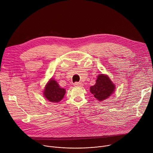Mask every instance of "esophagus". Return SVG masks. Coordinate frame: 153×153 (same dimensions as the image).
Returning a JSON list of instances; mask_svg holds the SVG:
<instances>
[{
	"label": "esophagus",
	"instance_id": "esophagus-1",
	"mask_svg": "<svg viewBox=\"0 0 153 153\" xmlns=\"http://www.w3.org/2000/svg\"><path fill=\"white\" fill-rule=\"evenodd\" d=\"M74 86H83V83H80V82H76L74 83Z\"/></svg>",
	"mask_w": 153,
	"mask_h": 153
}]
</instances>
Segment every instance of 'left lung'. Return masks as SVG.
<instances>
[{
    "label": "left lung",
    "mask_w": 153,
    "mask_h": 153,
    "mask_svg": "<svg viewBox=\"0 0 153 153\" xmlns=\"http://www.w3.org/2000/svg\"><path fill=\"white\" fill-rule=\"evenodd\" d=\"M116 86L108 75L100 74L96 80V83L90 88V92L96 99L102 102L110 97L115 91Z\"/></svg>",
    "instance_id": "obj_1"
}]
</instances>
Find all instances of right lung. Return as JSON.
Wrapping results in <instances>:
<instances>
[{
	"mask_svg": "<svg viewBox=\"0 0 153 153\" xmlns=\"http://www.w3.org/2000/svg\"><path fill=\"white\" fill-rule=\"evenodd\" d=\"M66 90L61 88L57 81L51 77L46 83L43 94L44 97L50 102L58 103L63 98Z\"/></svg>",
	"mask_w": 153,
	"mask_h": 153,
	"instance_id": "obj_1",
	"label": "right lung"
}]
</instances>
